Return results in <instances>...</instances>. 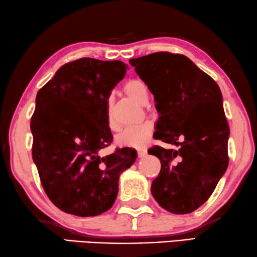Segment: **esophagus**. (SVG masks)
I'll return each instance as SVG.
<instances>
[{"mask_svg":"<svg viewBox=\"0 0 257 257\" xmlns=\"http://www.w3.org/2000/svg\"><path fill=\"white\" fill-rule=\"evenodd\" d=\"M147 155V149L145 148V147H140V148H138V156L142 158L145 157Z\"/></svg>","mask_w":257,"mask_h":257,"instance_id":"obj_1","label":"esophagus"}]
</instances>
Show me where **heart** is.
<instances>
[{"instance_id":"obj_1","label":"heart","mask_w":257,"mask_h":257,"mask_svg":"<svg viewBox=\"0 0 257 257\" xmlns=\"http://www.w3.org/2000/svg\"><path fill=\"white\" fill-rule=\"evenodd\" d=\"M124 91L130 98L138 101L140 103H146L148 98V90L144 83L139 79H130L124 84ZM106 112L109 126H112L110 118V108H109V101L106 104ZM153 134V124L150 121H144V123L132 125L123 130L117 136V144L123 147H132V148H139L146 145Z\"/></svg>"}]
</instances>
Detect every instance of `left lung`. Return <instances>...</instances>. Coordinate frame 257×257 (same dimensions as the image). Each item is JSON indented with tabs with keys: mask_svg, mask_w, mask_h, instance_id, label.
Masks as SVG:
<instances>
[{
	"mask_svg": "<svg viewBox=\"0 0 257 257\" xmlns=\"http://www.w3.org/2000/svg\"><path fill=\"white\" fill-rule=\"evenodd\" d=\"M156 101L154 137L178 149L154 146L161 172L151 193L164 209L188 214L200 207L229 164V125L216 82L182 54L156 52L130 59Z\"/></svg>",
	"mask_w": 257,
	"mask_h": 257,
	"instance_id": "left-lung-1",
	"label": "left lung"
}]
</instances>
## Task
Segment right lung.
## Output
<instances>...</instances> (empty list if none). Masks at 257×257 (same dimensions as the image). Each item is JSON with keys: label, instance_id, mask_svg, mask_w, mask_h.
Returning <instances> with one entry per match:
<instances>
[{"label": "right lung", "instance_id": "obj_1", "mask_svg": "<svg viewBox=\"0 0 257 257\" xmlns=\"http://www.w3.org/2000/svg\"><path fill=\"white\" fill-rule=\"evenodd\" d=\"M126 68L119 60L82 58L59 68L37 92L33 161L45 193L65 213L85 217L108 211L120 173L136 162L132 148L99 155L112 141L106 104Z\"/></svg>", "mask_w": 257, "mask_h": 257}]
</instances>
